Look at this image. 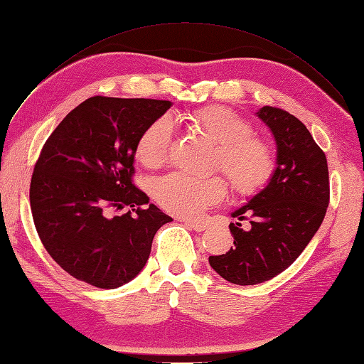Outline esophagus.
I'll return each instance as SVG.
<instances>
[{"instance_id":"obj_1","label":"esophagus","mask_w":364,"mask_h":364,"mask_svg":"<svg viewBox=\"0 0 364 364\" xmlns=\"http://www.w3.org/2000/svg\"><path fill=\"white\" fill-rule=\"evenodd\" d=\"M184 225L191 228V229H193V230H197V232H203V230H206V228H208L206 223L192 221V220H184Z\"/></svg>"}]
</instances>
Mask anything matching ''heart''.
<instances>
[{
    "instance_id": "obj_1",
    "label": "heart",
    "mask_w": 364,
    "mask_h": 364,
    "mask_svg": "<svg viewBox=\"0 0 364 364\" xmlns=\"http://www.w3.org/2000/svg\"><path fill=\"white\" fill-rule=\"evenodd\" d=\"M193 121L218 144L217 166L232 186L243 193L263 188L275 169V154L263 139L254 136L252 124L223 106H209L193 114ZM175 132L173 118L154 119L141 134L136 155L146 166H160L169 155ZM228 183L220 175L195 176L172 172L154 184V198L178 217H198L226 198Z\"/></svg>"
}]
</instances>
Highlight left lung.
Returning a JSON list of instances; mask_svg holds the SVG:
<instances>
[{
	"label": "left lung",
	"instance_id": "8db88e82",
	"mask_svg": "<svg viewBox=\"0 0 364 364\" xmlns=\"http://www.w3.org/2000/svg\"><path fill=\"white\" fill-rule=\"evenodd\" d=\"M258 117L277 141V169L266 188L232 213L250 229L230 223L234 247L209 257L213 271L229 283L267 282L291 266L321 226L329 206L328 160L309 130L289 112L264 106Z\"/></svg>",
	"mask_w": 364,
	"mask_h": 364
}]
</instances>
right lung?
I'll return each mask as SVG.
<instances>
[{
	"instance_id": "add662e5",
	"label": "right lung",
	"mask_w": 364,
	"mask_h": 364,
	"mask_svg": "<svg viewBox=\"0 0 364 364\" xmlns=\"http://www.w3.org/2000/svg\"><path fill=\"white\" fill-rule=\"evenodd\" d=\"M171 101L92 97L44 143L31 181L36 232L73 278L100 289L129 283L144 267L152 240L172 221L134 184L138 139ZM132 207L123 216L112 211Z\"/></svg>"
}]
</instances>
